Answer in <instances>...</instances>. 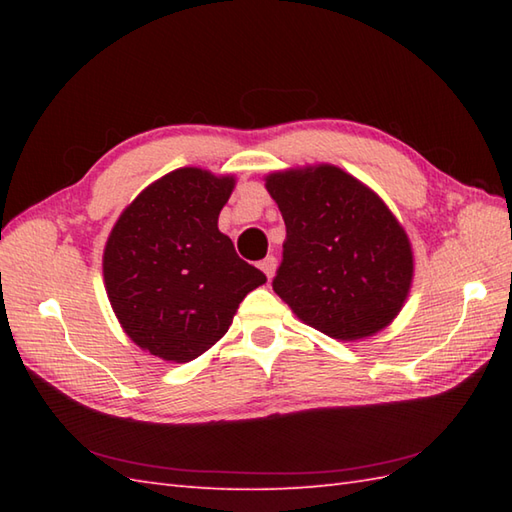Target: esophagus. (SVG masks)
Masks as SVG:
<instances>
[{"label": "esophagus", "instance_id": "1", "mask_svg": "<svg viewBox=\"0 0 512 512\" xmlns=\"http://www.w3.org/2000/svg\"><path fill=\"white\" fill-rule=\"evenodd\" d=\"M275 266H277V259H275L273 255H268V257H264V259H262V262H259V268L264 270L268 279L275 275Z\"/></svg>", "mask_w": 512, "mask_h": 512}]
</instances>
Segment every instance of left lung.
Returning <instances> with one entry per match:
<instances>
[{
  "instance_id": "1",
  "label": "left lung",
  "mask_w": 512,
  "mask_h": 512,
  "mask_svg": "<svg viewBox=\"0 0 512 512\" xmlns=\"http://www.w3.org/2000/svg\"><path fill=\"white\" fill-rule=\"evenodd\" d=\"M266 189L286 222L277 295L332 339L387 328L409 295L413 253L385 202L332 165L270 173Z\"/></svg>"
}]
</instances>
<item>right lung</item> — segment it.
Masks as SVG:
<instances>
[{"label":"right lung","instance_id":"1","mask_svg":"<svg viewBox=\"0 0 512 512\" xmlns=\"http://www.w3.org/2000/svg\"><path fill=\"white\" fill-rule=\"evenodd\" d=\"M233 187V176L176 169L149 184L107 237V297L129 339L162 361L204 354L248 292L266 284L217 228Z\"/></svg>","mask_w":512,"mask_h":512}]
</instances>
